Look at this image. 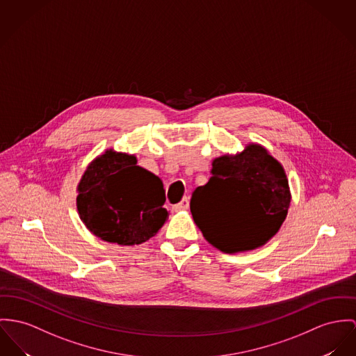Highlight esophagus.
<instances>
[{
    "mask_svg": "<svg viewBox=\"0 0 356 356\" xmlns=\"http://www.w3.org/2000/svg\"><path fill=\"white\" fill-rule=\"evenodd\" d=\"M190 207V199L188 197H183L180 203H177L173 209L177 211V210H187Z\"/></svg>",
    "mask_w": 356,
    "mask_h": 356,
    "instance_id": "esophagus-1",
    "label": "esophagus"
}]
</instances>
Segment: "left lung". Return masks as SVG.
Listing matches in <instances>:
<instances>
[{
	"instance_id": "left-lung-1",
	"label": "left lung",
	"mask_w": 356,
	"mask_h": 356,
	"mask_svg": "<svg viewBox=\"0 0 356 356\" xmlns=\"http://www.w3.org/2000/svg\"><path fill=\"white\" fill-rule=\"evenodd\" d=\"M291 202L279 161L257 143L213 161L211 177L191 197V213L203 237L225 253L252 250L270 241Z\"/></svg>"
}]
</instances>
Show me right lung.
Here are the masks:
<instances>
[{"label":"right lung","instance_id":"right-lung-1","mask_svg":"<svg viewBox=\"0 0 356 356\" xmlns=\"http://www.w3.org/2000/svg\"><path fill=\"white\" fill-rule=\"evenodd\" d=\"M77 191L80 218L107 243L139 245L168 218L161 179L137 165L133 154L106 150L88 165Z\"/></svg>","mask_w":356,"mask_h":356}]
</instances>
